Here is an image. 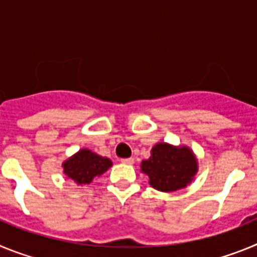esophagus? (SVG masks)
<instances>
[{
  "label": "esophagus",
  "mask_w": 257,
  "mask_h": 257,
  "mask_svg": "<svg viewBox=\"0 0 257 257\" xmlns=\"http://www.w3.org/2000/svg\"><path fill=\"white\" fill-rule=\"evenodd\" d=\"M121 162L124 163V165H133L134 158H133V157H130V158H122Z\"/></svg>",
  "instance_id": "34e87169"
}]
</instances>
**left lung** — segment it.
Returning <instances> with one entry per match:
<instances>
[{
	"label": "left lung",
	"mask_w": 257,
	"mask_h": 257,
	"mask_svg": "<svg viewBox=\"0 0 257 257\" xmlns=\"http://www.w3.org/2000/svg\"><path fill=\"white\" fill-rule=\"evenodd\" d=\"M142 171L148 175L154 189L174 192L192 181L197 172V161L189 148L160 143L152 149L151 158L142 162Z\"/></svg>",
	"instance_id": "left-lung-1"
}]
</instances>
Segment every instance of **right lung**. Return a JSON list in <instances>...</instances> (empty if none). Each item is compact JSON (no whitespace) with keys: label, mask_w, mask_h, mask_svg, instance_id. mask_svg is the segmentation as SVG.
Instances as JSON below:
<instances>
[{"label":"right lung","mask_w":257,"mask_h":257,"mask_svg":"<svg viewBox=\"0 0 257 257\" xmlns=\"http://www.w3.org/2000/svg\"><path fill=\"white\" fill-rule=\"evenodd\" d=\"M112 166L110 160L92 153L88 149H82L72 158L65 161L64 174L77 184L91 183L95 176H100Z\"/></svg>","instance_id":"obj_1"}]
</instances>
